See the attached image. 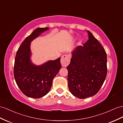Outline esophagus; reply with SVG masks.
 <instances>
[{"label":"esophagus","mask_w":123,"mask_h":123,"mask_svg":"<svg viewBox=\"0 0 123 123\" xmlns=\"http://www.w3.org/2000/svg\"><path fill=\"white\" fill-rule=\"evenodd\" d=\"M70 62V56L68 55H64L62 56L61 59V63L62 67H66Z\"/></svg>","instance_id":"esophagus-1"}]
</instances>
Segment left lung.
<instances>
[{
    "label": "left lung",
    "instance_id": "obj_1",
    "mask_svg": "<svg viewBox=\"0 0 123 123\" xmlns=\"http://www.w3.org/2000/svg\"><path fill=\"white\" fill-rule=\"evenodd\" d=\"M88 40L72 52L67 67L68 86L80 99L93 96L99 92L107 74V56L105 49L89 31Z\"/></svg>",
    "mask_w": 123,
    "mask_h": 123
}]
</instances>
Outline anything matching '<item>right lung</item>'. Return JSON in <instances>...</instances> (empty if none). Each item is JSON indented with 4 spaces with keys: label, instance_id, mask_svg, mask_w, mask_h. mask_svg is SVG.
Returning <instances> with one entry per match:
<instances>
[{
    "label": "right lung",
    "instance_id": "right-lung-1",
    "mask_svg": "<svg viewBox=\"0 0 123 123\" xmlns=\"http://www.w3.org/2000/svg\"><path fill=\"white\" fill-rule=\"evenodd\" d=\"M49 28H37L22 43L17 52L14 77L18 87L25 95L40 98L49 92L53 78L61 68L60 58L37 65L31 61V43Z\"/></svg>",
    "mask_w": 123,
    "mask_h": 123
}]
</instances>
